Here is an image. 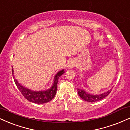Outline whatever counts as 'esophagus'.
I'll return each instance as SVG.
<instances>
[{
	"label": "esophagus",
	"mask_w": 130,
	"mask_h": 130,
	"mask_svg": "<svg viewBox=\"0 0 130 130\" xmlns=\"http://www.w3.org/2000/svg\"><path fill=\"white\" fill-rule=\"evenodd\" d=\"M69 68H74V67L76 66V64H75V62L73 61H72L69 62Z\"/></svg>",
	"instance_id": "esophagus-1"
}]
</instances>
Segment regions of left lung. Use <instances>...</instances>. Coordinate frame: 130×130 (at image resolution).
I'll use <instances>...</instances> for the list:
<instances>
[{
	"instance_id": "8db88e82",
	"label": "left lung",
	"mask_w": 130,
	"mask_h": 130,
	"mask_svg": "<svg viewBox=\"0 0 130 130\" xmlns=\"http://www.w3.org/2000/svg\"><path fill=\"white\" fill-rule=\"evenodd\" d=\"M112 90H110L107 91V92L101 94H98V95H96V94H90L88 93L87 92H85L84 90H83L81 89H78V94L81 98L84 99V100L86 101L87 102H96L98 101L101 100V99H104V98H105L108 94H110V93L111 92Z\"/></svg>"
}]
</instances>
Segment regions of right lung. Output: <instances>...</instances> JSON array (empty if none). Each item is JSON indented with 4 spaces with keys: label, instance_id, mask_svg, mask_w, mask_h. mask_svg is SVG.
<instances>
[{
    "label": "right lung",
    "instance_id": "obj_1",
    "mask_svg": "<svg viewBox=\"0 0 130 130\" xmlns=\"http://www.w3.org/2000/svg\"><path fill=\"white\" fill-rule=\"evenodd\" d=\"M12 70V73H13V69ZM64 73V70H62L57 73L54 78V82L52 86L50 89L46 91H40V92H34L31 90L26 89L25 87H23L17 82V81L14 78V75L13 78L15 81V83L17 86L21 93L22 95L30 102H34L36 104H44L50 101L55 97L56 93L57 90V83L58 80L60 76Z\"/></svg>",
    "mask_w": 130,
    "mask_h": 130
}]
</instances>
